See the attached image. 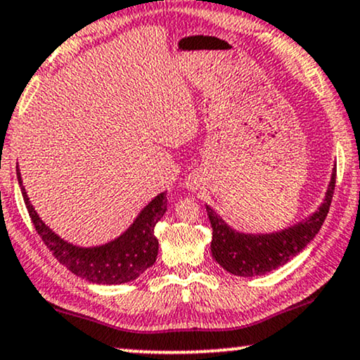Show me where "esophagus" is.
Instances as JSON below:
<instances>
[{
    "instance_id": "esophagus-1",
    "label": "esophagus",
    "mask_w": 360,
    "mask_h": 360,
    "mask_svg": "<svg viewBox=\"0 0 360 360\" xmlns=\"http://www.w3.org/2000/svg\"><path fill=\"white\" fill-rule=\"evenodd\" d=\"M188 186L191 189H198V183H195V179H191L189 183H188Z\"/></svg>"
}]
</instances>
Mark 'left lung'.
<instances>
[{
  "label": "left lung",
  "instance_id": "8db88e82",
  "mask_svg": "<svg viewBox=\"0 0 360 360\" xmlns=\"http://www.w3.org/2000/svg\"><path fill=\"white\" fill-rule=\"evenodd\" d=\"M335 189V171L332 172L329 188L321 207L299 224L271 234H244L234 231L206 206L212 227L211 251L219 266L234 276L252 277L284 266L297 256L319 233L329 212Z\"/></svg>",
  "mask_w": 360,
  "mask_h": 360
}]
</instances>
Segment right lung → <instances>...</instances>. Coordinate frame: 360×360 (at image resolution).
<instances>
[{
	"instance_id": "add662e5",
	"label": "right lung",
	"mask_w": 360,
	"mask_h": 360,
	"mask_svg": "<svg viewBox=\"0 0 360 360\" xmlns=\"http://www.w3.org/2000/svg\"><path fill=\"white\" fill-rule=\"evenodd\" d=\"M16 174L22 199H25L36 233L53 252V256L63 266H66L72 274L94 282V284H124V282L134 281L156 262L159 243L154 236V227L167 211L166 193L158 194L139 212L129 229L117 239L108 244L96 245V248H79V245L66 243L41 221L38 212L31 206L28 194L22 188L18 167Z\"/></svg>"
}]
</instances>
